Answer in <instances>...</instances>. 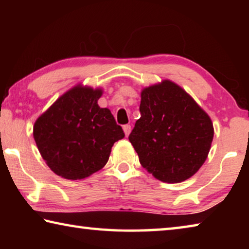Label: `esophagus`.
<instances>
[{"label": "esophagus", "instance_id": "esophagus-1", "mask_svg": "<svg viewBox=\"0 0 249 249\" xmlns=\"http://www.w3.org/2000/svg\"><path fill=\"white\" fill-rule=\"evenodd\" d=\"M130 129H132V127H130V125H128V124L123 126V130H124V133H125L126 136H128V135H129Z\"/></svg>", "mask_w": 249, "mask_h": 249}]
</instances>
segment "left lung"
Returning a JSON list of instances; mask_svg holds the SVG:
<instances>
[{"instance_id": "1", "label": "left lung", "mask_w": 249, "mask_h": 249, "mask_svg": "<svg viewBox=\"0 0 249 249\" xmlns=\"http://www.w3.org/2000/svg\"><path fill=\"white\" fill-rule=\"evenodd\" d=\"M141 119L128 140L141 165L155 178L178 183L203 165L213 141V124L182 88L169 80L142 91Z\"/></svg>"}]
</instances>
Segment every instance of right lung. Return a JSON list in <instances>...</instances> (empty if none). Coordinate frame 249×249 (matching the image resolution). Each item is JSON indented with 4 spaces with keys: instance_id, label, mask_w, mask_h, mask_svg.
Instances as JSON below:
<instances>
[{
    "instance_id": "add662e5",
    "label": "right lung",
    "mask_w": 249,
    "mask_h": 249,
    "mask_svg": "<svg viewBox=\"0 0 249 249\" xmlns=\"http://www.w3.org/2000/svg\"><path fill=\"white\" fill-rule=\"evenodd\" d=\"M101 89L77 86L62 94L34 125V140L54 174L69 180L107 165L112 146L125 134L108 108L98 105Z\"/></svg>"
}]
</instances>
